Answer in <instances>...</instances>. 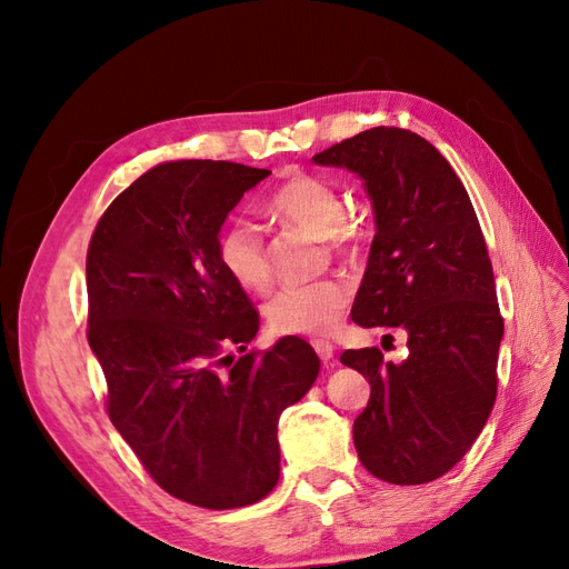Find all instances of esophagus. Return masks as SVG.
I'll list each match as a JSON object with an SVG mask.
<instances>
[{
  "instance_id": "1",
  "label": "esophagus",
  "mask_w": 569,
  "mask_h": 569,
  "mask_svg": "<svg viewBox=\"0 0 569 569\" xmlns=\"http://www.w3.org/2000/svg\"><path fill=\"white\" fill-rule=\"evenodd\" d=\"M312 346H315V350L319 355V360L323 365H331V360H333V346L329 343V340H315Z\"/></svg>"
}]
</instances>
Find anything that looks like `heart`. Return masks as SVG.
Instances as JSON below:
<instances>
[{"instance_id": "obj_1", "label": "heart", "mask_w": 569, "mask_h": 569, "mask_svg": "<svg viewBox=\"0 0 569 569\" xmlns=\"http://www.w3.org/2000/svg\"><path fill=\"white\" fill-rule=\"evenodd\" d=\"M267 212L286 226L323 238L340 259H357L362 252V231L346 214V194L333 181L317 173H293L267 200ZM217 257L223 271L246 290H267L271 267L262 231L250 221L226 223L217 238ZM352 300L343 279L286 286L267 302V323L279 336L323 338L331 336Z\"/></svg>"}]
</instances>
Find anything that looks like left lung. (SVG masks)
I'll return each mask as SVG.
<instances>
[{
    "instance_id": "1",
    "label": "left lung",
    "mask_w": 569,
    "mask_h": 569,
    "mask_svg": "<svg viewBox=\"0 0 569 569\" xmlns=\"http://www.w3.org/2000/svg\"><path fill=\"white\" fill-rule=\"evenodd\" d=\"M315 161L360 173L375 204L352 321L408 331L400 365L379 348L340 355L371 386L352 425L357 458L388 483L433 481L472 448L498 391L502 317L475 207L448 159L405 128H369Z\"/></svg>"
}]
</instances>
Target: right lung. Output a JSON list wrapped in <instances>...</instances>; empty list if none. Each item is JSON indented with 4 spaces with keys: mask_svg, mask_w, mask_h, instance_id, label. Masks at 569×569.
I'll return each mask as SVG.
<instances>
[{
    "mask_svg": "<svg viewBox=\"0 0 569 569\" xmlns=\"http://www.w3.org/2000/svg\"><path fill=\"white\" fill-rule=\"evenodd\" d=\"M269 173L167 161L117 194L88 246V343L111 425L157 486L207 510L273 489L279 417L319 375L298 336L248 350L259 312L217 257L221 223Z\"/></svg>",
    "mask_w": 569,
    "mask_h": 569,
    "instance_id": "obj_1",
    "label": "right lung"
}]
</instances>
